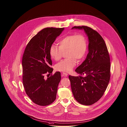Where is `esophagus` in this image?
Returning <instances> with one entry per match:
<instances>
[{
	"instance_id": "1",
	"label": "esophagus",
	"mask_w": 127,
	"mask_h": 127,
	"mask_svg": "<svg viewBox=\"0 0 127 127\" xmlns=\"http://www.w3.org/2000/svg\"><path fill=\"white\" fill-rule=\"evenodd\" d=\"M67 75H68V74H67V73H62V76L63 77H66V76H67Z\"/></svg>"
}]
</instances>
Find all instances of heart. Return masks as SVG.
<instances>
[{"label":"heart","instance_id":"1","mask_svg":"<svg viewBox=\"0 0 127 127\" xmlns=\"http://www.w3.org/2000/svg\"><path fill=\"white\" fill-rule=\"evenodd\" d=\"M59 46L52 44L49 48L50 56L55 61L60 60L63 53L66 51V57L55 66L57 70L70 72L77 64V61L82 60L86 54L88 49L87 40L82 34H72L64 36L59 41Z\"/></svg>","mask_w":127,"mask_h":127}]
</instances>
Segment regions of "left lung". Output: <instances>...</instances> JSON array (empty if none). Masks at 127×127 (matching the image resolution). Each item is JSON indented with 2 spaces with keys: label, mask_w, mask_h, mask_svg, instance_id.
Segmentation results:
<instances>
[{
  "label": "left lung",
  "mask_w": 127,
  "mask_h": 127,
  "mask_svg": "<svg viewBox=\"0 0 127 127\" xmlns=\"http://www.w3.org/2000/svg\"><path fill=\"white\" fill-rule=\"evenodd\" d=\"M74 28L85 30L89 40V52L75 69L79 76L69 75V79L76 100L89 106L100 100L107 88L110 77V57L104 39L96 31L86 26Z\"/></svg>",
  "instance_id": "1"
}]
</instances>
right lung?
Here are the masks:
<instances>
[{
    "mask_svg": "<svg viewBox=\"0 0 127 127\" xmlns=\"http://www.w3.org/2000/svg\"><path fill=\"white\" fill-rule=\"evenodd\" d=\"M64 28H46L33 36L26 45L22 60V82L26 94L33 102L41 106L52 104L56 98L61 73L52 74L49 53L50 46ZM46 74H51L46 79Z\"/></svg>",
    "mask_w": 127,
    "mask_h": 127,
    "instance_id": "1",
    "label": "right lung"
}]
</instances>
